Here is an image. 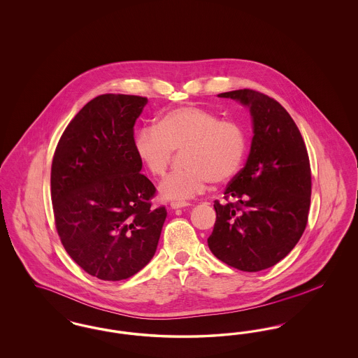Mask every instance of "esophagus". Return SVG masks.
I'll list each match as a JSON object with an SVG mask.
<instances>
[{
  "instance_id": "34e87169",
  "label": "esophagus",
  "mask_w": 358,
  "mask_h": 358,
  "mask_svg": "<svg viewBox=\"0 0 358 358\" xmlns=\"http://www.w3.org/2000/svg\"><path fill=\"white\" fill-rule=\"evenodd\" d=\"M189 203H184V201H173L171 203V206L173 209H178V208H185V206H189Z\"/></svg>"
}]
</instances>
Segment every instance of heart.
<instances>
[{
  "mask_svg": "<svg viewBox=\"0 0 358 358\" xmlns=\"http://www.w3.org/2000/svg\"><path fill=\"white\" fill-rule=\"evenodd\" d=\"M247 133L235 120L199 106H184L162 114L155 126L136 131L134 149L145 169L162 177L176 150H181L182 166L161 182L168 200H189L204 192L208 184H225L238 174L247 153Z\"/></svg>",
  "mask_w": 358,
  "mask_h": 358,
  "instance_id": "1",
  "label": "heart"
}]
</instances>
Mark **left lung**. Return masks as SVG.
I'll list each match as a JSON object with an SVG mask.
<instances>
[{"label": "left lung", "instance_id": "1", "mask_svg": "<svg viewBox=\"0 0 358 358\" xmlns=\"http://www.w3.org/2000/svg\"><path fill=\"white\" fill-rule=\"evenodd\" d=\"M219 96L250 107L254 138L245 166L224 190L225 203L213 204L216 222L208 245L225 264L256 273L289 255L306 228L308 154L298 126L273 98L250 88Z\"/></svg>", "mask_w": 358, "mask_h": 358}]
</instances>
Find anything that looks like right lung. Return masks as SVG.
Segmentation results:
<instances>
[{"instance_id": "right-lung-1", "label": "right lung", "mask_w": 358, "mask_h": 358, "mask_svg": "<svg viewBox=\"0 0 358 358\" xmlns=\"http://www.w3.org/2000/svg\"><path fill=\"white\" fill-rule=\"evenodd\" d=\"M148 98L103 94L85 104L60 136L51 168L57 235L73 262L102 280H122L153 257L165 206L139 173L134 124Z\"/></svg>"}]
</instances>
